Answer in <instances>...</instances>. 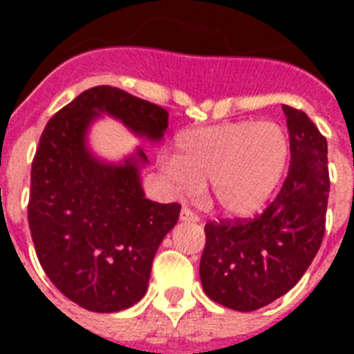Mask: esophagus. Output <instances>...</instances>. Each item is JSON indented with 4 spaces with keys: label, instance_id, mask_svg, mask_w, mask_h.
Here are the masks:
<instances>
[{
    "label": "esophagus",
    "instance_id": "1",
    "mask_svg": "<svg viewBox=\"0 0 354 354\" xmlns=\"http://www.w3.org/2000/svg\"><path fill=\"white\" fill-rule=\"evenodd\" d=\"M180 220L189 221V223H196V221H198V216L193 211H189L187 207H183V211H180Z\"/></svg>",
    "mask_w": 354,
    "mask_h": 354
}]
</instances>
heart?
Returning <instances> with one entry per match:
<instances>
[{"label":"heart","instance_id":"heart-1","mask_svg":"<svg viewBox=\"0 0 354 354\" xmlns=\"http://www.w3.org/2000/svg\"><path fill=\"white\" fill-rule=\"evenodd\" d=\"M290 142L274 122H228L187 131L177 140V158L165 170L180 192L209 196L220 211L243 216L271 198L286 175Z\"/></svg>","mask_w":354,"mask_h":354}]
</instances>
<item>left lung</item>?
Wrapping results in <instances>:
<instances>
[{
  "mask_svg": "<svg viewBox=\"0 0 354 354\" xmlns=\"http://www.w3.org/2000/svg\"><path fill=\"white\" fill-rule=\"evenodd\" d=\"M290 165L277 198L250 220L205 225L200 280L212 301L252 312L289 292L323 243L326 221L328 143L306 113L282 106Z\"/></svg>",
  "mask_w": 354,
  "mask_h": 354,
  "instance_id": "obj_1",
  "label": "left lung"
}]
</instances>
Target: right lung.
<instances>
[{
  "mask_svg": "<svg viewBox=\"0 0 354 354\" xmlns=\"http://www.w3.org/2000/svg\"><path fill=\"white\" fill-rule=\"evenodd\" d=\"M108 115L138 138L159 143L168 127L161 106L113 86H93L62 108L44 129L31 162L28 223L42 270L56 289L90 312L129 308L145 296L161 241L179 204L145 198L142 147L104 161L88 131Z\"/></svg>",
  "mask_w": 354,
  "mask_h": 354,
  "instance_id": "add662e5",
  "label": "right lung"
}]
</instances>
